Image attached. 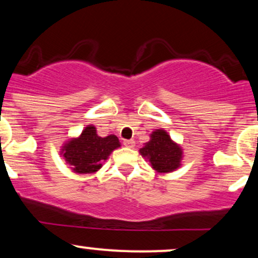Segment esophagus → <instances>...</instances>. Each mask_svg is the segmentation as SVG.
<instances>
[{
  "instance_id": "esophagus-1",
  "label": "esophagus",
  "mask_w": 258,
  "mask_h": 258,
  "mask_svg": "<svg viewBox=\"0 0 258 258\" xmlns=\"http://www.w3.org/2000/svg\"><path fill=\"white\" fill-rule=\"evenodd\" d=\"M135 144L136 142L133 141V139H125V141H123V146L127 148H133L135 147Z\"/></svg>"
}]
</instances>
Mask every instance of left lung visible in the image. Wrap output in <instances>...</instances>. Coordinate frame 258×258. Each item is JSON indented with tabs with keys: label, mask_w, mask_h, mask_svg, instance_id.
<instances>
[{
	"label": "left lung",
	"mask_w": 258,
	"mask_h": 258,
	"mask_svg": "<svg viewBox=\"0 0 258 258\" xmlns=\"http://www.w3.org/2000/svg\"><path fill=\"white\" fill-rule=\"evenodd\" d=\"M142 156L149 160L158 172H172L180 166L182 149L164 130H156L150 135V141L139 150Z\"/></svg>",
	"instance_id": "1"
}]
</instances>
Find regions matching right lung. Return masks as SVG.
I'll return each mask as SVG.
<instances>
[{
    "label": "right lung",
    "mask_w": 258,
    "mask_h": 258,
    "mask_svg": "<svg viewBox=\"0 0 258 258\" xmlns=\"http://www.w3.org/2000/svg\"><path fill=\"white\" fill-rule=\"evenodd\" d=\"M119 147L120 142L116 136L99 137L96 127L88 125L80 137L70 139L64 144L61 154L74 172L93 173L102 167V162L108 159L112 150Z\"/></svg>",
    "instance_id": "1"
}]
</instances>
